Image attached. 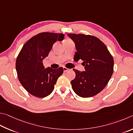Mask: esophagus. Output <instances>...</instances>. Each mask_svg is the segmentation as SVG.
<instances>
[{
	"label": "esophagus",
	"mask_w": 133,
	"mask_h": 133,
	"mask_svg": "<svg viewBox=\"0 0 133 133\" xmlns=\"http://www.w3.org/2000/svg\"><path fill=\"white\" fill-rule=\"evenodd\" d=\"M63 69H64V71L65 72H67V71L69 70V69L66 68V67H63Z\"/></svg>",
	"instance_id": "esophagus-1"
}]
</instances>
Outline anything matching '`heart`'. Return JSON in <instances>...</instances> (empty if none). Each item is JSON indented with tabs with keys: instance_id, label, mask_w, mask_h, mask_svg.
Wrapping results in <instances>:
<instances>
[{
	"instance_id": "heart-1",
	"label": "heart",
	"mask_w": 133,
	"mask_h": 133,
	"mask_svg": "<svg viewBox=\"0 0 133 133\" xmlns=\"http://www.w3.org/2000/svg\"><path fill=\"white\" fill-rule=\"evenodd\" d=\"M69 40H70V39H68V40H66V41H69Z\"/></svg>"
}]
</instances>
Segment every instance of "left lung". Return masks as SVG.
<instances>
[{"label": "left lung", "mask_w": 133, "mask_h": 133, "mask_svg": "<svg viewBox=\"0 0 133 133\" xmlns=\"http://www.w3.org/2000/svg\"><path fill=\"white\" fill-rule=\"evenodd\" d=\"M75 42L74 59L83 61L85 71L74 69L75 79L71 82L75 94L82 97L95 96L108 84L113 72L114 59L103 42L97 37L83 34H68Z\"/></svg>", "instance_id": "obj_1"}]
</instances>
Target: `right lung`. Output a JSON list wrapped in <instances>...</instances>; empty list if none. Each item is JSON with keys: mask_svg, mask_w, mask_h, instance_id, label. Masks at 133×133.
I'll return each mask as SVG.
<instances>
[{"mask_svg": "<svg viewBox=\"0 0 133 133\" xmlns=\"http://www.w3.org/2000/svg\"><path fill=\"white\" fill-rule=\"evenodd\" d=\"M64 37L62 33L43 32L32 37L23 45L16 59V68L18 80L29 94L43 98L53 91L64 69L44 68L43 60L48 57L53 44Z\"/></svg>", "mask_w": 133, "mask_h": 133, "instance_id": "1", "label": "right lung"}]
</instances>
